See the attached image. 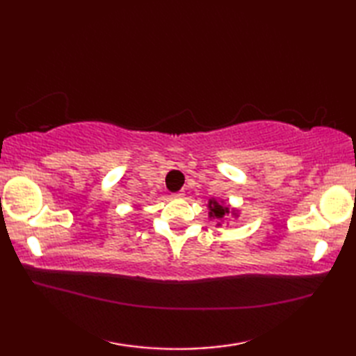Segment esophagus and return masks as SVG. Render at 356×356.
I'll use <instances>...</instances> for the list:
<instances>
[{
	"label": "esophagus",
	"instance_id": "esophagus-1",
	"mask_svg": "<svg viewBox=\"0 0 356 356\" xmlns=\"http://www.w3.org/2000/svg\"><path fill=\"white\" fill-rule=\"evenodd\" d=\"M184 191H179V193H174L172 195H174V197H184Z\"/></svg>",
	"mask_w": 356,
	"mask_h": 356
}]
</instances>
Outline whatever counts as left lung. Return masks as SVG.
<instances>
[{"instance_id": "obj_1", "label": "left lung", "mask_w": 356, "mask_h": 356, "mask_svg": "<svg viewBox=\"0 0 356 356\" xmlns=\"http://www.w3.org/2000/svg\"><path fill=\"white\" fill-rule=\"evenodd\" d=\"M208 208H209V217L211 218H217V220H222V218L232 213L234 216H237V213H234V211L229 209V207L223 205V203L217 202L216 199H211L209 203H208Z\"/></svg>"}]
</instances>
